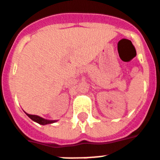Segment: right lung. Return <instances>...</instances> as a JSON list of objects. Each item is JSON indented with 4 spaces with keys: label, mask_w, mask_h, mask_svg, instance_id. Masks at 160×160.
<instances>
[{
    "label": "right lung",
    "mask_w": 160,
    "mask_h": 160,
    "mask_svg": "<svg viewBox=\"0 0 160 160\" xmlns=\"http://www.w3.org/2000/svg\"><path fill=\"white\" fill-rule=\"evenodd\" d=\"M26 114L28 116L29 118H31L32 120L34 121V122H38V123L41 124V125H45V124H49V123H53V122H54V121L46 120V119H43V118H40V117H38V116L31 115V114H28V113H26Z\"/></svg>",
    "instance_id": "1"
}]
</instances>
